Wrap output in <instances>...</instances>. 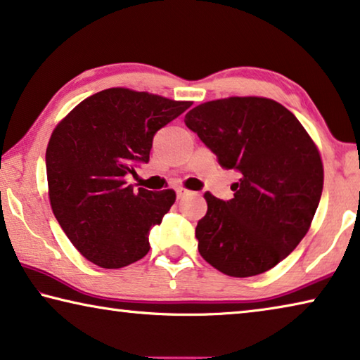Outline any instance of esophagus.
Instances as JSON below:
<instances>
[{
  "mask_svg": "<svg viewBox=\"0 0 360 360\" xmlns=\"http://www.w3.org/2000/svg\"><path fill=\"white\" fill-rule=\"evenodd\" d=\"M191 191H187V189H184V187H178V189H176V195H178V198H184V197H187V195H191Z\"/></svg>",
  "mask_w": 360,
  "mask_h": 360,
  "instance_id": "1",
  "label": "esophagus"
}]
</instances>
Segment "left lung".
I'll return each instance as SVG.
<instances>
[{
	"label": "left lung",
	"instance_id": "left-lung-1",
	"mask_svg": "<svg viewBox=\"0 0 360 360\" xmlns=\"http://www.w3.org/2000/svg\"><path fill=\"white\" fill-rule=\"evenodd\" d=\"M184 122L222 168L240 173L231 200L203 195L208 210L195 227L202 258L231 277L272 269L303 240L321 202L316 144L288 108L266 98L205 102Z\"/></svg>",
	"mask_w": 360,
	"mask_h": 360
}]
</instances>
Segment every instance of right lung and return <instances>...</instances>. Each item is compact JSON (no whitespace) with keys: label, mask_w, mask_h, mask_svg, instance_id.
Segmentation results:
<instances>
[{"label":"right lung","mask_w":360,"mask_h":360,"mask_svg":"<svg viewBox=\"0 0 360 360\" xmlns=\"http://www.w3.org/2000/svg\"><path fill=\"white\" fill-rule=\"evenodd\" d=\"M191 105L110 88L79 102L53 131L46 149L51 208L88 261L120 269L149 253V232L176 193L136 191L127 176L149 163L157 131Z\"/></svg>","instance_id":"obj_1"}]
</instances>
